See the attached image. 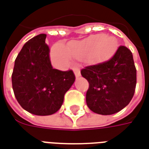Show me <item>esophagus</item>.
Listing matches in <instances>:
<instances>
[{"instance_id":"34e87169","label":"esophagus","mask_w":149,"mask_h":149,"mask_svg":"<svg viewBox=\"0 0 149 149\" xmlns=\"http://www.w3.org/2000/svg\"><path fill=\"white\" fill-rule=\"evenodd\" d=\"M74 73L75 76H76V77H81V72H80V69L78 68H74Z\"/></svg>"}]
</instances>
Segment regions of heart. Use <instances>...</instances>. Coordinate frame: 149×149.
<instances>
[{
  "instance_id": "heart-1",
  "label": "heart",
  "mask_w": 149,
  "mask_h": 149,
  "mask_svg": "<svg viewBox=\"0 0 149 149\" xmlns=\"http://www.w3.org/2000/svg\"><path fill=\"white\" fill-rule=\"evenodd\" d=\"M110 43L108 40L99 36H93L79 41L68 43L67 48L62 44H56L52 47L51 56L53 62L59 67H67L72 61V56L81 57L91 50L93 56L101 54L106 50Z\"/></svg>"
}]
</instances>
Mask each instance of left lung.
Wrapping results in <instances>:
<instances>
[{
	"instance_id": "left-lung-1",
	"label": "left lung",
	"mask_w": 149,
	"mask_h": 149,
	"mask_svg": "<svg viewBox=\"0 0 149 149\" xmlns=\"http://www.w3.org/2000/svg\"><path fill=\"white\" fill-rule=\"evenodd\" d=\"M81 73L89 84L86 103L93 112L112 115L128 105L136 84L132 53L120 45L114 53L95 64L84 66Z\"/></svg>"
}]
</instances>
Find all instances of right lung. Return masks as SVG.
<instances>
[{"label": "right lung", "instance_id": "obj_1", "mask_svg": "<svg viewBox=\"0 0 149 149\" xmlns=\"http://www.w3.org/2000/svg\"><path fill=\"white\" fill-rule=\"evenodd\" d=\"M46 34L25 43L15 60L12 84L24 110L37 116L52 115L61 107L65 93L75 81L72 70L52 68Z\"/></svg>", "mask_w": 149, "mask_h": 149}]
</instances>
